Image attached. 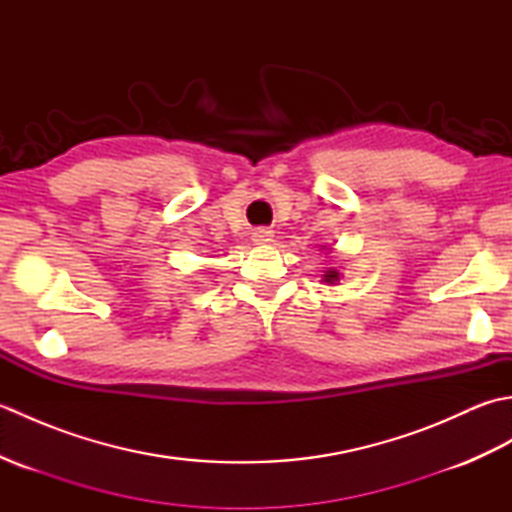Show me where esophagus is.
<instances>
[{
  "label": "esophagus",
  "instance_id": "1",
  "mask_svg": "<svg viewBox=\"0 0 512 512\" xmlns=\"http://www.w3.org/2000/svg\"><path fill=\"white\" fill-rule=\"evenodd\" d=\"M253 242L257 246L270 244V242H273V231H270V228H255V231H253Z\"/></svg>",
  "mask_w": 512,
  "mask_h": 512
}]
</instances>
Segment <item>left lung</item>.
<instances>
[{
    "mask_svg": "<svg viewBox=\"0 0 512 512\" xmlns=\"http://www.w3.org/2000/svg\"><path fill=\"white\" fill-rule=\"evenodd\" d=\"M323 281H325V284H330V286H334L336 284V281H339V273H336V270H328V273H325L323 275Z\"/></svg>",
    "mask_w": 512,
    "mask_h": 512,
    "instance_id": "8db88e82",
    "label": "left lung"
}]
</instances>
